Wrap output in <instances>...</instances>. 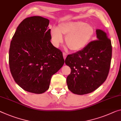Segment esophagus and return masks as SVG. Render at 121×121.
Returning a JSON list of instances; mask_svg holds the SVG:
<instances>
[{
  "mask_svg": "<svg viewBox=\"0 0 121 121\" xmlns=\"http://www.w3.org/2000/svg\"><path fill=\"white\" fill-rule=\"evenodd\" d=\"M63 57H64V59H66V56H67V54H66V53L63 52Z\"/></svg>",
  "mask_w": 121,
  "mask_h": 121,
  "instance_id": "34e87169",
  "label": "esophagus"
}]
</instances>
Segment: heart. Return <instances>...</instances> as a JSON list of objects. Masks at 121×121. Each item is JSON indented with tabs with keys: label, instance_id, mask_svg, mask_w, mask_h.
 Returning a JSON list of instances; mask_svg holds the SVG:
<instances>
[{
	"label": "heart",
	"instance_id": "heart-1",
	"mask_svg": "<svg viewBox=\"0 0 121 121\" xmlns=\"http://www.w3.org/2000/svg\"><path fill=\"white\" fill-rule=\"evenodd\" d=\"M95 33L94 27L85 22H68L60 24L58 29L53 27L50 30L52 43L55 47H58L63 42L62 35L66 36L65 41L72 51H78L83 49Z\"/></svg>",
	"mask_w": 121,
	"mask_h": 121
}]
</instances>
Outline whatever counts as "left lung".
Returning a JSON list of instances; mask_svg holds the SVG:
<instances>
[{"mask_svg": "<svg viewBox=\"0 0 121 121\" xmlns=\"http://www.w3.org/2000/svg\"><path fill=\"white\" fill-rule=\"evenodd\" d=\"M97 40L89 43L85 48L65 59L71 69L66 78L69 90L75 94L92 92L105 81L110 69L112 46L107 33L97 29Z\"/></svg>", "mask_w": 121, "mask_h": 121, "instance_id": "1", "label": "left lung"}]
</instances>
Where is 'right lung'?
Returning <instances> with one entry per match:
<instances>
[{
    "label": "right lung",
    "mask_w": 121,
    "mask_h": 121,
    "mask_svg": "<svg viewBox=\"0 0 121 121\" xmlns=\"http://www.w3.org/2000/svg\"><path fill=\"white\" fill-rule=\"evenodd\" d=\"M49 20L25 18L17 28L9 50L14 81L24 90L40 94L49 88L51 77L64 63L63 53L51 43Z\"/></svg>",
    "instance_id": "right-lung-1"
}]
</instances>
